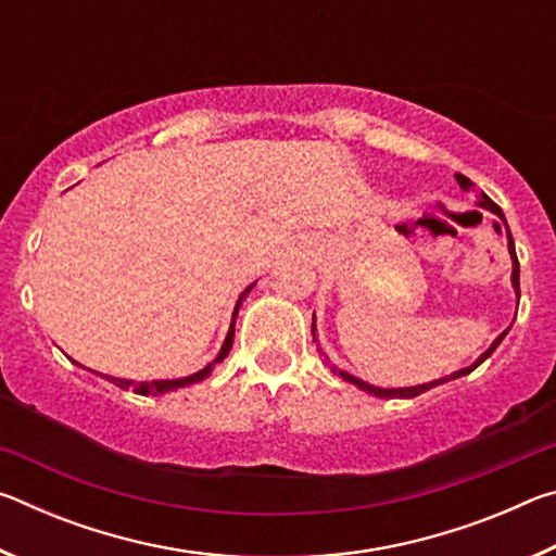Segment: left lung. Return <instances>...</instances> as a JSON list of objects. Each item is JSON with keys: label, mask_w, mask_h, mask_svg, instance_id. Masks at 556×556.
<instances>
[{"label": "left lung", "mask_w": 556, "mask_h": 556, "mask_svg": "<svg viewBox=\"0 0 556 556\" xmlns=\"http://www.w3.org/2000/svg\"><path fill=\"white\" fill-rule=\"evenodd\" d=\"M456 184H458L460 188H464V191H470V188H473V191H476V205H478V208L491 211V213H493V215H497V218H501V223L505 225V235H507V252H510V260H513V275H510V281H513V291H515V296H517V301H520V262H517V255H515V240H513V235H510V228H507V220H505L503 211L497 208V205H495L491 199H488V195H485L483 191H478V188L473 186V181H470V178H466L464 174H456ZM507 331H510V326H507L505 331H503L501 336H497L495 341L491 343V348H488L485 353L478 355L476 361L468 365V368H460V370H456V372L444 375V378L431 380V382H425V384H409V388H378V384H370V382H365V380H361V378H355V375L345 372V370H341V368H336V365H331V370L338 375V378H343L345 382L355 384L357 390L368 392V394H372V397H380V400H390V397L409 400V397H417V394L427 392V390H431V388H439V384L451 382V380H458V378H464V375L473 372V370L478 368V365H481L483 361H488V357L493 355L495 348L501 345V341H503V338L507 336ZM312 333H314V341H316V316H314V324H312ZM318 351H321V348H318ZM326 361H328V357H326ZM328 363H331V361H328Z\"/></svg>", "instance_id": "8db88e82"}]
</instances>
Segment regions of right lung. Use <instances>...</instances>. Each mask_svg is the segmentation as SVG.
<instances>
[{
  "label": "right lung",
  "instance_id": "right-lung-1",
  "mask_svg": "<svg viewBox=\"0 0 556 556\" xmlns=\"http://www.w3.org/2000/svg\"><path fill=\"white\" fill-rule=\"evenodd\" d=\"M255 285L257 281H252L250 287H244V291L242 294L238 296V301H235V308H232V321H230V328H228V336H225V341H223V345H220V351H218V355L213 357V361L205 365V368H201L199 372H193V375H186V378H176V380H152V382H135V380H125V378H112V375H100V378H105V380H110V382H115L117 388H122V390H131V392H137V394H166V392H174V390H178V388H188V384H195V382H203L205 378H208V375L213 372V368L218 363H223L225 357H228V353H230V348H232V336H235V318H238V312H240V304L244 301V296L250 294L252 289H255Z\"/></svg>",
  "mask_w": 556,
  "mask_h": 556
}]
</instances>
